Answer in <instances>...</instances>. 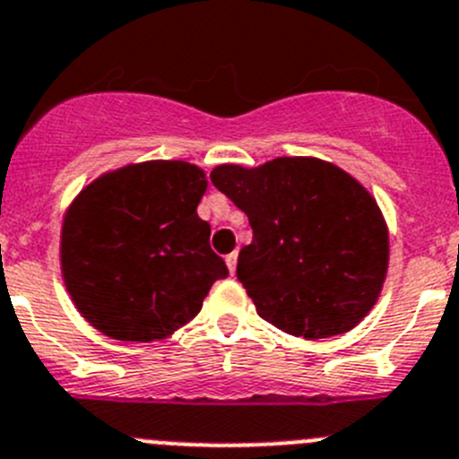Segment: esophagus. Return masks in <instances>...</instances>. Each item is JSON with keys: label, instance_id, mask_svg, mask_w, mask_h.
Masks as SVG:
<instances>
[{"label": "esophagus", "instance_id": "1", "mask_svg": "<svg viewBox=\"0 0 459 459\" xmlns=\"http://www.w3.org/2000/svg\"><path fill=\"white\" fill-rule=\"evenodd\" d=\"M226 266H229L230 273H235V269H238V253H230V255H226Z\"/></svg>", "mask_w": 459, "mask_h": 459}]
</instances>
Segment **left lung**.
Wrapping results in <instances>:
<instances>
[{
    "label": "left lung",
    "instance_id": "left-lung-1",
    "mask_svg": "<svg viewBox=\"0 0 459 459\" xmlns=\"http://www.w3.org/2000/svg\"><path fill=\"white\" fill-rule=\"evenodd\" d=\"M211 179L248 217L253 242L239 251L238 280L266 323L314 341L350 332L370 314L390 242L361 181L316 157L224 163Z\"/></svg>",
    "mask_w": 459,
    "mask_h": 459
}]
</instances>
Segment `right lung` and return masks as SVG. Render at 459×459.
<instances>
[{
  "label": "right lung",
  "mask_w": 459,
  "mask_h": 459,
  "mask_svg": "<svg viewBox=\"0 0 459 459\" xmlns=\"http://www.w3.org/2000/svg\"><path fill=\"white\" fill-rule=\"evenodd\" d=\"M206 172L188 161H141L84 186L62 220L60 269L75 309L105 336L168 338L229 275L197 215Z\"/></svg>",
  "instance_id": "add662e5"
}]
</instances>
